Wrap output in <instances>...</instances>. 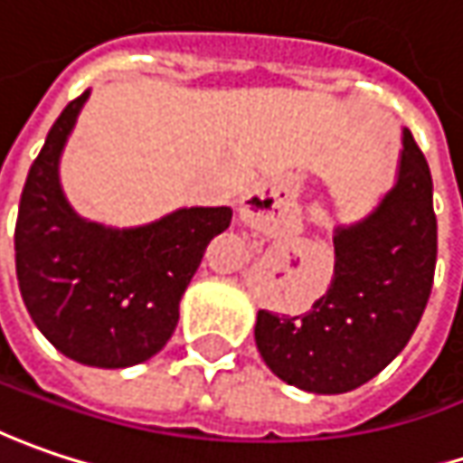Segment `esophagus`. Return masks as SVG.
Wrapping results in <instances>:
<instances>
[{
	"label": "esophagus",
	"instance_id": "esophagus-1",
	"mask_svg": "<svg viewBox=\"0 0 463 463\" xmlns=\"http://www.w3.org/2000/svg\"><path fill=\"white\" fill-rule=\"evenodd\" d=\"M274 210H277V192L269 184H253L249 192L241 196V222L251 231L267 232L274 225Z\"/></svg>",
	"mask_w": 463,
	"mask_h": 463
}]
</instances>
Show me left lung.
<instances>
[{"label":"left lung","instance_id":"1","mask_svg":"<svg viewBox=\"0 0 463 463\" xmlns=\"http://www.w3.org/2000/svg\"><path fill=\"white\" fill-rule=\"evenodd\" d=\"M438 256L432 178L402 129L396 181L365 217L334 228V277L308 313H256L253 339L277 378L311 393L368 383L407 347L428 306Z\"/></svg>","mask_w":463,"mask_h":463}]
</instances>
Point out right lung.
Returning a JSON list of instances; mask_svg holds the SVG:
<instances>
[{"mask_svg":"<svg viewBox=\"0 0 463 463\" xmlns=\"http://www.w3.org/2000/svg\"><path fill=\"white\" fill-rule=\"evenodd\" d=\"M90 90L51 127L31 165L14 228L23 303L61 354L90 368H129L165 347L178 303L231 207H178L137 228L80 217L61 189L59 163Z\"/></svg>","mask_w":463,"mask_h":463,"instance_id":"obj_1","label":"right lung"}]
</instances>
